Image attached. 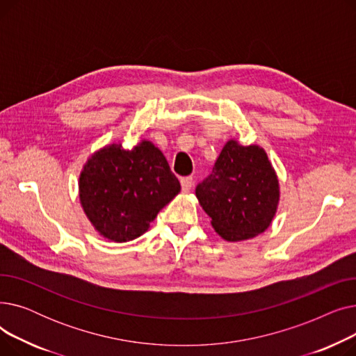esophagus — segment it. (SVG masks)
<instances>
[{"instance_id":"obj_1","label":"esophagus","mask_w":356,"mask_h":356,"mask_svg":"<svg viewBox=\"0 0 356 356\" xmlns=\"http://www.w3.org/2000/svg\"><path fill=\"white\" fill-rule=\"evenodd\" d=\"M180 184L183 192H189L193 188V177H181Z\"/></svg>"}]
</instances>
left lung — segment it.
I'll return each instance as SVG.
<instances>
[{
    "instance_id": "8db88e82",
    "label": "left lung",
    "mask_w": 356,
    "mask_h": 356,
    "mask_svg": "<svg viewBox=\"0 0 356 356\" xmlns=\"http://www.w3.org/2000/svg\"><path fill=\"white\" fill-rule=\"evenodd\" d=\"M278 180L263 148L228 141L196 196L212 227L227 241L264 232L278 203Z\"/></svg>"
}]
</instances>
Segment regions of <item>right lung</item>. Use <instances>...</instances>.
<instances>
[{
    "mask_svg": "<svg viewBox=\"0 0 356 356\" xmlns=\"http://www.w3.org/2000/svg\"><path fill=\"white\" fill-rule=\"evenodd\" d=\"M81 202L92 225L105 238L125 242L143 235L180 183L152 143L131 152L112 144L93 154L79 179Z\"/></svg>",
    "mask_w": 356,
    "mask_h": 356,
    "instance_id": "add662e5",
    "label": "right lung"
}]
</instances>
